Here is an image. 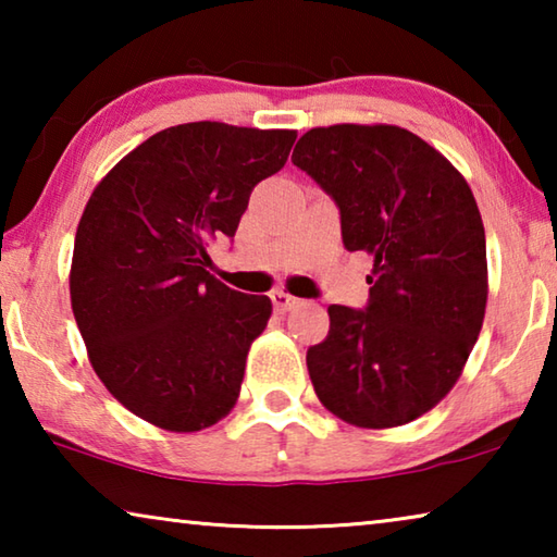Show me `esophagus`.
I'll use <instances>...</instances> for the list:
<instances>
[{
    "label": "esophagus",
    "mask_w": 557,
    "mask_h": 557,
    "mask_svg": "<svg viewBox=\"0 0 557 557\" xmlns=\"http://www.w3.org/2000/svg\"><path fill=\"white\" fill-rule=\"evenodd\" d=\"M270 299H272V305H275L277 312H289V309H295V307L301 305L297 297H292L289 292H285V289H275L270 295Z\"/></svg>",
    "instance_id": "esophagus-1"
}]
</instances>
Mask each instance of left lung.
<instances>
[{
  "instance_id": "8db88e82",
  "label": "left lung",
  "mask_w": 557,
  "mask_h": 557,
  "mask_svg": "<svg viewBox=\"0 0 557 557\" xmlns=\"http://www.w3.org/2000/svg\"><path fill=\"white\" fill-rule=\"evenodd\" d=\"M292 162L342 211L348 250L373 258L366 309L329 307L309 379L348 425H408L459 381L484 324L486 235L457 166L398 125H329L299 137Z\"/></svg>"
}]
</instances>
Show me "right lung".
Returning <instances> with one entry per match:
<instances>
[{
  "mask_svg": "<svg viewBox=\"0 0 557 557\" xmlns=\"http://www.w3.org/2000/svg\"><path fill=\"white\" fill-rule=\"evenodd\" d=\"M295 129L186 122L157 132L92 188L75 231L71 307L92 371L149 425L199 432L233 410L270 297L209 265L250 191L285 166Z\"/></svg>",
  "mask_w": 557,
  "mask_h": 557,
  "instance_id": "right-lung-1",
  "label": "right lung"
}]
</instances>
